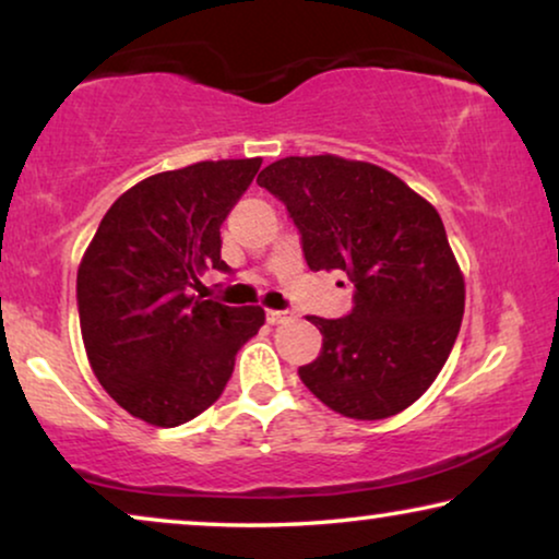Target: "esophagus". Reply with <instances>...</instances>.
Instances as JSON below:
<instances>
[{"label": "esophagus", "mask_w": 559, "mask_h": 559, "mask_svg": "<svg viewBox=\"0 0 559 559\" xmlns=\"http://www.w3.org/2000/svg\"><path fill=\"white\" fill-rule=\"evenodd\" d=\"M295 318L293 310H266V323L280 325V323H289Z\"/></svg>", "instance_id": "obj_1"}]
</instances>
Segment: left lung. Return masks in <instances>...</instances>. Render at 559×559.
<instances>
[{
  "instance_id": "left-lung-1",
  "label": "left lung",
  "mask_w": 559,
  "mask_h": 559,
  "mask_svg": "<svg viewBox=\"0 0 559 559\" xmlns=\"http://www.w3.org/2000/svg\"><path fill=\"white\" fill-rule=\"evenodd\" d=\"M257 182L285 203L310 270L354 282L348 316L308 318L323 348L302 384L343 417L407 409L445 366L465 308L440 213L384 167L335 155L277 159Z\"/></svg>"
}]
</instances>
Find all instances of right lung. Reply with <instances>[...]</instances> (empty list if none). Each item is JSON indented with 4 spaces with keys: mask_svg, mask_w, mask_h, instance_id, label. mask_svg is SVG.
<instances>
[{
    "mask_svg": "<svg viewBox=\"0 0 559 559\" xmlns=\"http://www.w3.org/2000/svg\"><path fill=\"white\" fill-rule=\"evenodd\" d=\"M262 159H218L129 188L81 259L75 297L91 369L129 415L178 427L218 400L239 348L264 325L257 305L203 300L198 274L231 272L221 226Z\"/></svg>",
    "mask_w": 559,
    "mask_h": 559,
    "instance_id": "obj_1",
    "label": "right lung"
}]
</instances>
